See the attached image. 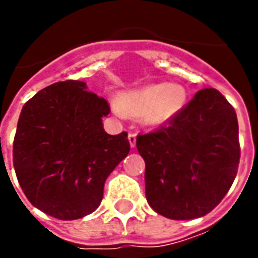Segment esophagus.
Listing matches in <instances>:
<instances>
[{
    "label": "esophagus",
    "mask_w": 258,
    "mask_h": 258,
    "mask_svg": "<svg viewBox=\"0 0 258 258\" xmlns=\"http://www.w3.org/2000/svg\"><path fill=\"white\" fill-rule=\"evenodd\" d=\"M128 142H130V146H131V147H135V145H137V134L130 133L128 134Z\"/></svg>",
    "instance_id": "esophagus-1"
}]
</instances>
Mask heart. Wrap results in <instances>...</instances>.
I'll list each match as a JSON object with an SVG mask.
<instances>
[{
	"instance_id": "heart-1",
	"label": "heart",
	"mask_w": 258,
	"mask_h": 258,
	"mask_svg": "<svg viewBox=\"0 0 258 258\" xmlns=\"http://www.w3.org/2000/svg\"><path fill=\"white\" fill-rule=\"evenodd\" d=\"M187 100V89L179 83H153L119 93L113 109L150 127H163L183 112Z\"/></svg>"
}]
</instances>
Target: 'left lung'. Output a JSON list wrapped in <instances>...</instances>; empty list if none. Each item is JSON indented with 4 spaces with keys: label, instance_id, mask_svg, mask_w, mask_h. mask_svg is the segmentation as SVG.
<instances>
[{
    "label": "left lung",
    "instance_id": "obj_1",
    "mask_svg": "<svg viewBox=\"0 0 258 258\" xmlns=\"http://www.w3.org/2000/svg\"><path fill=\"white\" fill-rule=\"evenodd\" d=\"M146 162V198L170 220L210 213L226 196L240 162L238 121L220 91L204 88L155 133L138 135Z\"/></svg>",
    "mask_w": 258,
    "mask_h": 258
}]
</instances>
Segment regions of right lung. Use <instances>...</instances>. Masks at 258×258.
Here are the masks:
<instances>
[{"label": "right lung", "mask_w": 258, "mask_h": 258, "mask_svg": "<svg viewBox=\"0 0 258 258\" xmlns=\"http://www.w3.org/2000/svg\"><path fill=\"white\" fill-rule=\"evenodd\" d=\"M105 99L79 80L54 83L24 104L13 142V165L29 202L58 220L95 212L104 182L130 153L127 133L109 135Z\"/></svg>", "instance_id": "add662e5"}]
</instances>
